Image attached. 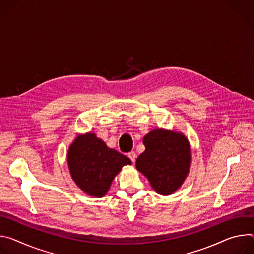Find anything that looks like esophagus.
I'll list each match as a JSON object with an SVG mask.
<instances>
[{
	"label": "esophagus",
	"mask_w": 254,
	"mask_h": 254,
	"mask_svg": "<svg viewBox=\"0 0 254 254\" xmlns=\"http://www.w3.org/2000/svg\"><path fill=\"white\" fill-rule=\"evenodd\" d=\"M128 157L132 160V162H135V160H136V153H135V151L129 152L128 153Z\"/></svg>",
	"instance_id": "34e87169"
}]
</instances>
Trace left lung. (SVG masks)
Masks as SVG:
<instances>
[{"label":"left lung","mask_w":254,"mask_h":254,"mask_svg":"<svg viewBox=\"0 0 254 254\" xmlns=\"http://www.w3.org/2000/svg\"><path fill=\"white\" fill-rule=\"evenodd\" d=\"M145 150L136 159V168L163 195L174 193L185 182L190 166V145L180 132L154 129L143 138Z\"/></svg>","instance_id":"obj_1"}]
</instances>
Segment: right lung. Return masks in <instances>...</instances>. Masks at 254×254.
<instances>
[{
    "mask_svg": "<svg viewBox=\"0 0 254 254\" xmlns=\"http://www.w3.org/2000/svg\"><path fill=\"white\" fill-rule=\"evenodd\" d=\"M69 173L74 183L89 195L104 196L122 167L131 160L109 148L95 133L78 135L67 152Z\"/></svg>",
    "mask_w": 254,
    "mask_h": 254,
    "instance_id": "right-lung-1",
    "label": "right lung"
}]
</instances>
